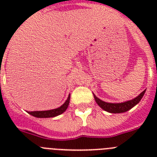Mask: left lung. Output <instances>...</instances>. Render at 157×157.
<instances>
[{"label": "left lung", "instance_id": "obj_1", "mask_svg": "<svg viewBox=\"0 0 157 157\" xmlns=\"http://www.w3.org/2000/svg\"><path fill=\"white\" fill-rule=\"evenodd\" d=\"M145 93V90L141 92L139 95L136 98L133 100H130V101H126V102H123V103H107L105 101H101L99 98H98L95 95H94V99H95L96 102L98 103V105L101 107V109H103L104 110L107 111V112H111V113H122V112H125L127 111L130 110V109H132L133 107L135 106L137 104L141 101V99L142 98L143 95Z\"/></svg>", "mask_w": 157, "mask_h": 157}]
</instances>
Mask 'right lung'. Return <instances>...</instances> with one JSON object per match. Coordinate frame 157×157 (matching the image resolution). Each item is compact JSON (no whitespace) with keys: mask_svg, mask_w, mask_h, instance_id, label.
Returning a JSON list of instances; mask_svg holds the SVG:
<instances>
[{"mask_svg":"<svg viewBox=\"0 0 157 157\" xmlns=\"http://www.w3.org/2000/svg\"><path fill=\"white\" fill-rule=\"evenodd\" d=\"M70 102V95L68 96V98L65 101V103L63 104L62 106L56 109H52V110H48V111H35V112H28L29 114L31 116H34V117L37 118H50V117H55L56 116L62 114L63 112L66 111L67 109V106Z\"/></svg>","mask_w":157,"mask_h":157,"instance_id":"right-lung-1","label":"right lung"}]
</instances>
